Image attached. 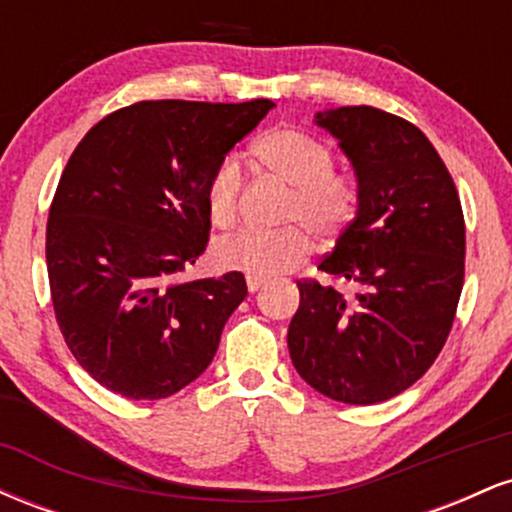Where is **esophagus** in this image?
I'll list each match as a JSON object with an SVG mask.
<instances>
[{
  "label": "esophagus",
  "instance_id": "esophagus-1",
  "mask_svg": "<svg viewBox=\"0 0 512 512\" xmlns=\"http://www.w3.org/2000/svg\"><path fill=\"white\" fill-rule=\"evenodd\" d=\"M262 286H264V281H262V279H248V291H250V293L260 291Z\"/></svg>",
  "mask_w": 512,
  "mask_h": 512
}]
</instances>
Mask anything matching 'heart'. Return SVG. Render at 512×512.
<instances>
[{
    "label": "heart",
    "instance_id": "1",
    "mask_svg": "<svg viewBox=\"0 0 512 512\" xmlns=\"http://www.w3.org/2000/svg\"><path fill=\"white\" fill-rule=\"evenodd\" d=\"M260 166L274 180L291 187L284 223L305 226L317 240L332 243L354 223L361 209V190L351 175L334 170L330 144L296 127H276L262 134L252 146ZM243 170L236 156L216 163L207 180L209 219L214 226L228 228L238 216ZM310 245L303 228H286L279 233L240 231L219 240L211 248V262L223 272H238L248 279H272L308 260Z\"/></svg>",
    "mask_w": 512,
    "mask_h": 512
}]
</instances>
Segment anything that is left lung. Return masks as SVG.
Listing matches in <instances>:
<instances>
[{"mask_svg": "<svg viewBox=\"0 0 512 512\" xmlns=\"http://www.w3.org/2000/svg\"><path fill=\"white\" fill-rule=\"evenodd\" d=\"M356 170L361 209L317 264L358 286L356 301L301 279L289 325L298 375L344 404L411 387L452 330L464 284V216L443 158L419 127L370 105L317 113Z\"/></svg>", "mask_w": 512, "mask_h": 512, "instance_id": "left-lung-1", "label": "left lung"}]
</instances>
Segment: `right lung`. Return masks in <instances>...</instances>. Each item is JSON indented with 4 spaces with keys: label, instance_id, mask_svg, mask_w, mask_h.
<instances>
[{
    "label": "right lung",
    "instance_id": "add662e5",
    "mask_svg": "<svg viewBox=\"0 0 512 512\" xmlns=\"http://www.w3.org/2000/svg\"><path fill=\"white\" fill-rule=\"evenodd\" d=\"M272 108L134 103L88 129L67 161L45 233L52 308L79 366L108 390L170 397L214 358L245 276L180 274L209 243L211 170Z\"/></svg>",
    "mask_w": 512,
    "mask_h": 512
}]
</instances>
